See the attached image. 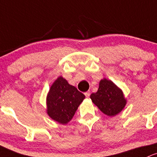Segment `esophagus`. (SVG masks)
I'll list each match as a JSON object with an SVG mask.
<instances>
[{"mask_svg": "<svg viewBox=\"0 0 157 157\" xmlns=\"http://www.w3.org/2000/svg\"><path fill=\"white\" fill-rule=\"evenodd\" d=\"M90 94V92L89 91V90H88V91H86L85 93V97H86V98H89Z\"/></svg>", "mask_w": 157, "mask_h": 157, "instance_id": "1", "label": "esophagus"}]
</instances>
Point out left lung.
Segmentation results:
<instances>
[{
    "mask_svg": "<svg viewBox=\"0 0 157 157\" xmlns=\"http://www.w3.org/2000/svg\"><path fill=\"white\" fill-rule=\"evenodd\" d=\"M90 98L101 112L109 116L119 113L126 104L122 90L106 78L101 80L98 91L92 93Z\"/></svg>",
    "mask_w": 157,
    "mask_h": 157,
    "instance_id": "left-lung-1",
    "label": "left lung"
}]
</instances>
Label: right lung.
<instances>
[{"instance_id":"add662e5","label":"right lung","mask_w":157,"mask_h":157,"mask_svg":"<svg viewBox=\"0 0 157 157\" xmlns=\"http://www.w3.org/2000/svg\"><path fill=\"white\" fill-rule=\"evenodd\" d=\"M85 98L82 92L59 76L51 85L47 96V113L56 122L67 124Z\"/></svg>"}]
</instances>
